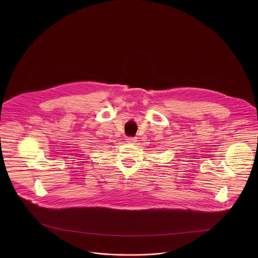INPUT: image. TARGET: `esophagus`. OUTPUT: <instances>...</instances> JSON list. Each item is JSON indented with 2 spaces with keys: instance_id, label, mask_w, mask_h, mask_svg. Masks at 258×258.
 Listing matches in <instances>:
<instances>
[{
  "instance_id": "esophagus-1",
  "label": "esophagus",
  "mask_w": 258,
  "mask_h": 258,
  "mask_svg": "<svg viewBox=\"0 0 258 258\" xmlns=\"http://www.w3.org/2000/svg\"><path fill=\"white\" fill-rule=\"evenodd\" d=\"M137 141H138V140H137L136 137H130V138L126 139V142H127V143H131V144H135Z\"/></svg>"
}]
</instances>
